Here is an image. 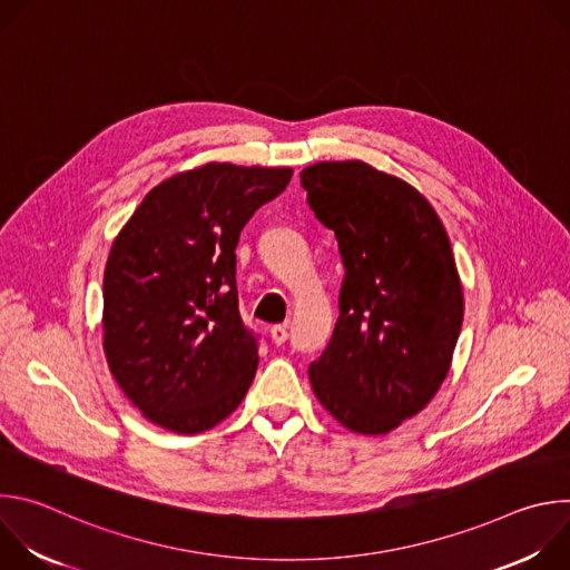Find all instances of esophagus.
I'll return each mask as SVG.
<instances>
[{"mask_svg": "<svg viewBox=\"0 0 570 570\" xmlns=\"http://www.w3.org/2000/svg\"><path fill=\"white\" fill-rule=\"evenodd\" d=\"M271 341L275 345H284L288 341V324H275V327H271Z\"/></svg>", "mask_w": 570, "mask_h": 570, "instance_id": "1", "label": "esophagus"}]
</instances>
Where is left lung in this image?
Instances as JSON below:
<instances>
[{
  "mask_svg": "<svg viewBox=\"0 0 570 570\" xmlns=\"http://www.w3.org/2000/svg\"><path fill=\"white\" fill-rule=\"evenodd\" d=\"M299 180L345 266L311 387L345 429L385 435L426 409L451 367L464 297L449 234L413 185L361 159L317 161Z\"/></svg>",
  "mask_w": 570,
  "mask_h": 570,
  "instance_id": "1",
  "label": "left lung"
}]
</instances>
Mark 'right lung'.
Wrapping results in <instances>:
<instances>
[{
	"label": "right lung",
	"instance_id": "1",
	"mask_svg": "<svg viewBox=\"0 0 570 570\" xmlns=\"http://www.w3.org/2000/svg\"><path fill=\"white\" fill-rule=\"evenodd\" d=\"M291 176L209 161L153 187L117 234L104 273V352L148 422L203 433L246 396L259 345L238 315L234 250Z\"/></svg>",
	"mask_w": 570,
	"mask_h": 570
}]
</instances>
